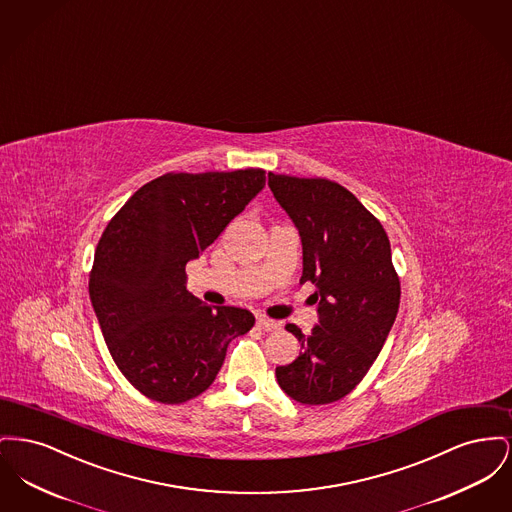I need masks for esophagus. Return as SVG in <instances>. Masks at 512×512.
Wrapping results in <instances>:
<instances>
[{"instance_id":"esophagus-1","label":"esophagus","mask_w":512,"mask_h":512,"mask_svg":"<svg viewBox=\"0 0 512 512\" xmlns=\"http://www.w3.org/2000/svg\"><path fill=\"white\" fill-rule=\"evenodd\" d=\"M256 325H258L260 329H264V331H273V329L279 327V323L269 320L266 316H258V318H256Z\"/></svg>"}]
</instances>
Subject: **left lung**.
<instances>
[{
	"label": "left lung",
	"instance_id": "8db88e82",
	"mask_svg": "<svg viewBox=\"0 0 512 512\" xmlns=\"http://www.w3.org/2000/svg\"><path fill=\"white\" fill-rule=\"evenodd\" d=\"M268 185L302 243L300 283H314L318 325L291 364L277 366L279 387L296 403H335L368 374L399 312L401 283L383 225L358 198L327 179L269 173Z\"/></svg>",
	"mask_w": 512,
	"mask_h": 512
}]
</instances>
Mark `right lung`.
Segmentation results:
<instances>
[{
  "label": "right lung",
  "instance_id": "1",
  "mask_svg": "<svg viewBox=\"0 0 512 512\" xmlns=\"http://www.w3.org/2000/svg\"><path fill=\"white\" fill-rule=\"evenodd\" d=\"M264 169L165 173L109 221L96 246L88 293L109 352L129 383L163 404L204 393L229 343L254 316L208 306L187 291V262L216 241L264 189Z\"/></svg>",
  "mask_w": 512,
  "mask_h": 512
}]
</instances>
